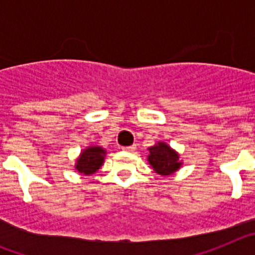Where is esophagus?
Masks as SVG:
<instances>
[{
  "mask_svg": "<svg viewBox=\"0 0 255 255\" xmlns=\"http://www.w3.org/2000/svg\"><path fill=\"white\" fill-rule=\"evenodd\" d=\"M124 150H125V152H129V153H132L134 152L135 149H136V147H135V145H130V147H124L123 148Z\"/></svg>",
  "mask_w": 255,
  "mask_h": 255,
  "instance_id": "34e87169",
  "label": "esophagus"
}]
</instances>
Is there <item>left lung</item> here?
I'll return each instance as SVG.
<instances>
[{
	"mask_svg": "<svg viewBox=\"0 0 255 255\" xmlns=\"http://www.w3.org/2000/svg\"><path fill=\"white\" fill-rule=\"evenodd\" d=\"M148 161L152 164L153 170L163 176L171 175L179 170L181 164L179 161V154L164 143H158L154 147L149 148Z\"/></svg>",
	"mask_w": 255,
	"mask_h": 255,
	"instance_id": "left-lung-1",
	"label": "left lung"
}]
</instances>
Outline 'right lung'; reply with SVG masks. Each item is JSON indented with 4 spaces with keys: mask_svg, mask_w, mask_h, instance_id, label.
Listing matches in <instances>:
<instances>
[{
    "mask_svg": "<svg viewBox=\"0 0 255 255\" xmlns=\"http://www.w3.org/2000/svg\"><path fill=\"white\" fill-rule=\"evenodd\" d=\"M106 152L101 147H89L80 154L76 163V170L84 175L96 172L102 166Z\"/></svg>",
    "mask_w": 255,
    "mask_h": 255,
    "instance_id": "add662e5",
    "label": "right lung"
}]
</instances>
